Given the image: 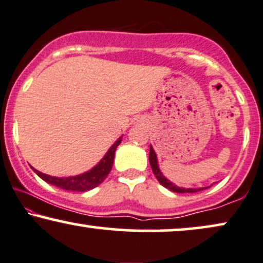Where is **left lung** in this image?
<instances>
[{"label":"left lung","mask_w":263,"mask_h":263,"mask_svg":"<svg viewBox=\"0 0 263 263\" xmlns=\"http://www.w3.org/2000/svg\"><path fill=\"white\" fill-rule=\"evenodd\" d=\"M149 162H150V166H152V170L154 174H155L156 179L159 180V183L162 185V186L167 187L168 190L173 191V192H177V194H186V192H190V194H192V192H198L201 190H204V189H208L209 186L207 187H198V189H195V187H180L178 186V185L173 184L172 181H170L167 179L166 177L163 176L162 172H161L160 167H159V162H157V155L155 153V150L153 149V146L150 145V154H149Z\"/></svg>","instance_id":"left-lung-1"}]
</instances>
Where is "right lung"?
Here are the masks:
<instances>
[{
	"mask_svg": "<svg viewBox=\"0 0 263 263\" xmlns=\"http://www.w3.org/2000/svg\"><path fill=\"white\" fill-rule=\"evenodd\" d=\"M121 139H122V136L121 137H119L117 139V142H115L114 144L108 149L106 155L101 159V161L96 164V166H93L91 170L87 171V172L78 174V176L51 177L45 173L40 172V171L34 170V168L33 171L34 173H36L40 178H42L44 181L54 185V186L64 189V190L78 191V192L92 190L93 187L99 186V185L106 179L108 174H109L111 167H113L115 150H117L118 145L121 143Z\"/></svg>",
	"mask_w": 263,
	"mask_h": 263,
	"instance_id": "add662e5",
	"label": "right lung"
}]
</instances>
